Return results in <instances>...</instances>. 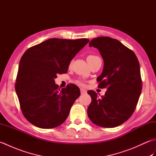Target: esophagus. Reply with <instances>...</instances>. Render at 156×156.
I'll return each mask as SVG.
<instances>
[{
  "label": "esophagus",
  "mask_w": 156,
  "mask_h": 156,
  "mask_svg": "<svg viewBox=\"0 0 156 156\" xmlns=\"http://www.w3.org/2000/svg\"><path fill=\"white\" fill-rule=\"evenodd\" d=\"M80 92H81V94H84L87 93V91H86L83 88H80Z\"/></svg>",
  "instance_id": "34e87169"
}]
</instances>
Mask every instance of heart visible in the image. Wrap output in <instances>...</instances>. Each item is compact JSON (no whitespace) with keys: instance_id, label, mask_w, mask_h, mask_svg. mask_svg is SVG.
<instances>
[{"instance_id":"obj_1","label":"heart","mask_w":156,"mask_h":156,"mask_svg":"<svg viewBox=\"0 0 156 156\" xmlns=\"http://www.w3.org/2000/svg\"><path fill=\"white\" fill-rule=\"evenodd\" d=\"M99 57H98V56H97V55H88V57H87V62H88V63L89 64V63H90L91 62H92L93 60H94L95 59H97V58H98ZM76 83L78 85H79V86H80V87H85L86 86V84H85V83L84 82H82V81H80V80H78V81H76Z\"/></svg>"}]
</instances>
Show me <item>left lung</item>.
<instances>
[{
  "label": "left lung",
  "instance_id": "1",
  "mask_svg": "<svg viewBox=\"0 0 156 156\" xmlns=\"http://www.w3.org/2000/svg\"><path fill=\"white\" fill-rule=\"evenodd\" d=\"M89 46L97 48L103 59L98 87L107 90L101 98L88 91L92 98L88 116L100 127H115L128 120L136 108L142 88L140 63L133 51L115 39L94 38Z\"/></svg>",
  "mask_w": 156,
  "mask_h": 156
}]
</instances>
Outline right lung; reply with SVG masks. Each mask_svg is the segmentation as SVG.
<instances>
[{"label":"right lung","mask_w":156,"mask_h":156,"mask_svg":"<svg viewBox=\"0 0 156 156\" xmlns=\"http://www.w3.org/2000/svg\"><path fill=\"white\" fill-rule=\"evenodd\" d=\"M89 42L49 39L29 48L21 57L15 90L23 115L42 129L58 127L67 119L74 101L80 95L75 84L59 88L54 79L68 72L72 59Z\"/></svg>","instance_id":"1"}]
</instances>
